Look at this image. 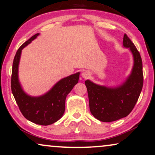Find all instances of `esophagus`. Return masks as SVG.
I'll return each instance as SVG.
<instances>
[{
	"mask_svg": "<svg viewBox=\"0 0 155 155\" xmlns=\"http://www.w3.org/2000/svg\"><path fill=\"white\" fill-rule=\"evenodd\" d=\"M81 76H82V77L84 78V79H86V78L89 77L90 76V72L88 71H84L82 72Z\"/></svg>",
	"mask_w": 155,
	"mask_h": 155,
	"instance_id": "esophagus-1",
	"label": "esophagus"
}]
</instances>
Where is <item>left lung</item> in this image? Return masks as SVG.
<instances>
[{"mask_svg": "<svg viewBox=\"0 0 155 155\" xmlns=\"http://www.w3.org/2000/svg\"><path fill=\"white\" fill-rule=\"evenodd\" d=\"M123 47L128 48L133 59L130 74L122 84L105 86L85 81L91 114L102 122H113L126 117L133 110L143 86L142 62L137 49L127 35H124Z\"/></svg>", "mask_w": 155, "mask_h": 155, "instance_id": "left-lung-1", "label": "left lung"}]
</instances>
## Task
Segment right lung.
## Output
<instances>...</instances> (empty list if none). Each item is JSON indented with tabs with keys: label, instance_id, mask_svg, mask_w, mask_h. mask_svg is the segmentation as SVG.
<instances>
[{
	"label": "right lung",
	"instance_id": "add662e5",
	"mask_svg": "<svg viewBox=\"0 0 155 155\" xmlns=\"http://www.w3.org/2000/svg\"><path fill=\"white\" fill-rule=\"evenodd\" d=\"M40 33L26 41L18 49L14 57L11 76V90L20 110L27 120L35 124L49 125L57 122L62 117L65 110L67 96L79 81L80 72L63 78L45 94L38 96H32L27 94L19 81L18 70L22 50Z\"/></svg>",
	"mask_w": 155,
	"mask_h": 155
}]
</instances>
